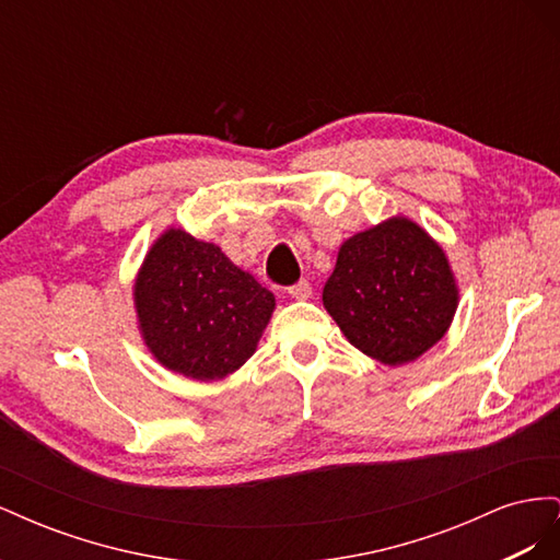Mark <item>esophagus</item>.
I'll list each match as a JSON object with an SVG mask.
<instances>
[{
	"label": "esophagus",
	"mask_w": 560,
	"mask_h": 560,
	"mask_svg": "<svg viewBox=\"0 0 560 560\" xmlns=\"http://www.w3.org/2000/svg\"><path fill=\"white\" fill-rule=\"evenodd\" d=\"M290 296L292 299H299V301H303V299H311V294H313V287H311V282L308 280H299L296 284H292L290 290Z\"/></svg>",
	"instance_id": "1"
}]
</instances>
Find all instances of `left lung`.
<instances>
[{
	"mask_svg": "<svg viewBox=\"0 0 560 560\" xmlns=\"http://www.w3.org/2000/svg\"><path fill=\"white\" fill-rule=\"evenodd\" d=\"M322 303L348 341L383 364H406L442 338L457 308L444 249L406 217L348 238Z\"/></svg>",
	"mask_w": 560,
	"mask_h": 560,
	"instance_id": "8db88e82",
	"label": "left lung"
}]
</instances>
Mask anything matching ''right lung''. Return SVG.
Here are the masks:
<instances>
[{
	"mask_svg": "<svg viewBox=\"0 0 560 560\" xmlns=\"http://www.w3.org/2000/svg\"><path fill=\"white\" fill-rule=\"evenodd\" d=\"M135 308L144 343L163 366L217 381L257 350L276 296L217 245L171 229L147 254Z\"/></svg>",
	"mask_w": 560,
	"mask_h": 560,
	"instance_id": "right-lung-1",
	"label": "right lung"
}]
</instances>
